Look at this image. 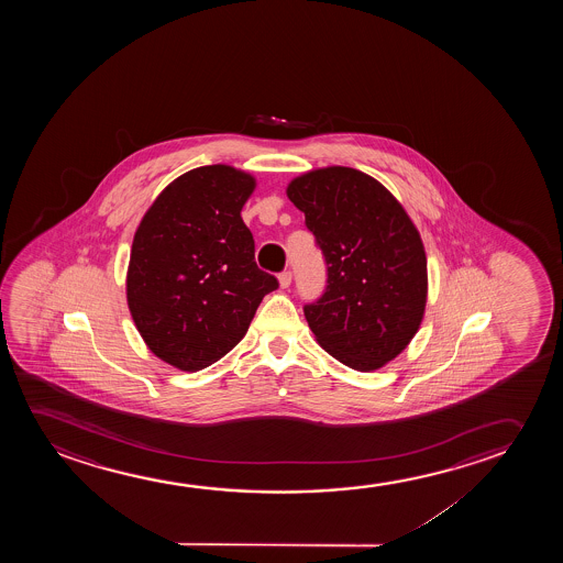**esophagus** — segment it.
<instances>
[{
	"instance_id": "1",
	"label": "esophagus",
	"mask_w": 563,
	"mask_h": 563,
	"mask_svg": "<svg viewBox=\"0 0 563 563\" xmlns=\"http://www.w3.org/2000/svg\"><path fill=\"white\" fill-rule=\"evenodd\" d=\"M278 285H280V288H288V286L292 285V273H290V271L280 273V275H278Z\"/></svg>"
}]
</instances>
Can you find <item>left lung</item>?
Here are the masks:
<instances>
[{
    "mask_svg": "<svg viewBox=\"0 0 563 563\" xmlns=\"http://www.w3.org/2000/svg\"><path fill=\"white\" fill-rule=\"evenodd\" d=\"M286 196L327 262L324 294L303 308L309 329L347 367L380 369L423 321L427 255L416 224L385 186L352 167L308 170Z\"/></svg>",
    "mask_w": 563,
    "mask_h": 563,
    "instance_id": "obj_1",
    "label": "left lung"
}]
</instances>
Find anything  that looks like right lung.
Here are the masks:
<instances>
[{
    "label": "right lung",
    "mask_w": 563,
    "mask_h": 563,
    "mask_svg": "<svg viewBox=\"0 0 563 563\" xmlns=\"http://www.w3.org/2000/svg\"><path fill=\"white\" fill-rule=\"evenodd\" d=\"M255 178L231 165L188 170L165 186L132 240L126 301L146 346L180 371L219 362L244 339L277 278L255 263L240 211Z\"/></svg>",
    "instance_id": "obj_1"
}]
</instances>
